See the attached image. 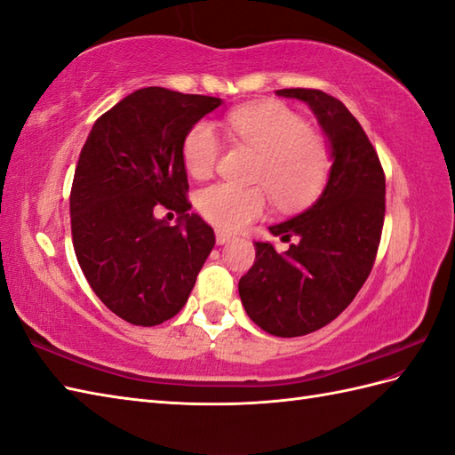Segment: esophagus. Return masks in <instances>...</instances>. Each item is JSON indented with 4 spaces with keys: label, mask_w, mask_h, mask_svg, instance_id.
Instances as JSON below:
<instances>
[{
    "label": "esophagus",
    "mask_w": 455,
    "mask_h": 455,
    "mask_svg": "<svg viewBox=\"0 0 455 455\" xmlns=\"http://www.w3.org/2000/svg\"><path fill=\"white\" fill-rule=\"evenodd\" d=\"M233 238H235V236L225 233V230H217V244H219V246L230 243V240H233Z\"/></svg>",
    "instance_id": "34e87169"
}]
</instances>
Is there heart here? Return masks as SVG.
Returning a JSON list of instances; mask_svg holds the SVG:
<instances>
[{
  "label": "heart",
  "instance_id": "1",
  "mask_svg": "<svg viewBox=\"0 0 455 455\" xmlns=\"http://www.w3.org/2000/svg\"><path fill=\"white\" fill-rule=\"evenodd\" d=\"M230 134L259 154L256 180L264 181L282 209H299L323 191L331 173V152L308 131L301 115L279 101L244 105L228 115ZM220 139L211 123L201 121L183 140V166L189 176L209 178L217 168ZM269 205L264 186L215 183L197 196V209L212 225L240 230L262 217Z\"/></svg>",
  "mask_w": 455,
  "mask_h": 455
}]
</instances>
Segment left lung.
I'll use <instances>...</instances> for the list:
<instances>
[{
    "label": "left lung",
    "mask_w": 455,
    "mask_h": 455,
    "mask_svg": "<svg viewBox=\"0 0 455 455\" xmlns=\"http://www.w3.org/2000/svg\"><path fill=\"white\" fill-rule=\"evenodd\" d=\"M305 101L331 150L321 196L293 219L269 227L289 244L275 252L254 243L256 262L240 277L248 316L267 334L293 338L332 323L370 275L385 217V176L362 124L342 101L321 90L275 92Z\"/></svg>",
    "instance_id": "left-lung-1"
}]
</instances>
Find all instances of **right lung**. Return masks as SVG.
<instances>
[{"label":"right lung","instance_id":"1","mask_svg":"<svg viewBox=\"0 0 455 455\" xmlns=\"http://www.w3.org/2000/svg\"><path fill=\"white\" fill-rule=\"evenodd\" d=\"M222 100L144 88L95 121L74 173L76 258L93 293L137 326L176 316L215 246L186 199L183 140ZM173 210L172 228L156 215ZM172 215V212H170Z\"/></svg>","mask_w":455,"mask_h":455}]
</instances>
